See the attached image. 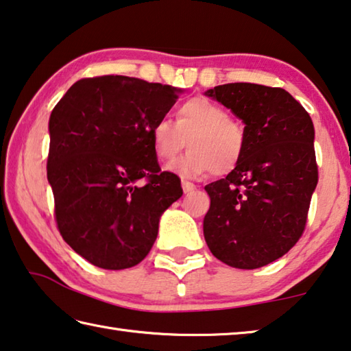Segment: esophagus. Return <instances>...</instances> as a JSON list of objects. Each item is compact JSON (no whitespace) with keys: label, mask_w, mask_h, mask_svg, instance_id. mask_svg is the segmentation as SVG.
<instances>
[{"label":"esophagus","mask_w":351,"mask_h":351,"mask_svg":"<svg viewBox=\"0 0 351 351\" xmlns=\"http://www.w3.org/2000/svg\"><path fill=\"white\" fill-rule=\"evenodd\" d=\"M181 186H182V190H184V193H190V192H193L195 189H197V186H195L193 182H190V181H186V180H182L181 181Z\"/></svg>","instance_id":"obj_1"}]
</instances>
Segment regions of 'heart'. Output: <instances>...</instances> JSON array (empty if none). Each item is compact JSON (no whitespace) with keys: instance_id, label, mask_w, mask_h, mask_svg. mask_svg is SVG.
<instances>
[{"instance_id":"1","label":"heart","mask_w":351,"mask_h":351,"mask_svg":"<svg viewBox=\"0 0 351 351\" xmlns=\"http://www.w3.org/2000/svg\"><path fill=\"white\" fill-rule=\"evenodd\" d=\"M154 153L164 161L176 158L184 145L189 153L171 169L182 176L228 175L240 164L246 148L241 123L223 106L206 97H193L176 108V121L158 119L150 130Z\"/></svg>"}]
</instances>
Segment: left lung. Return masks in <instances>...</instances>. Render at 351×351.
Masks as SVG:
<instances>
[{"label":"left lung","mask_w":351,"mask_h":351,"mask_svg":"<svg viewBox=\"0 0 351 351\" xmlns=\"http://www.w3.org/2000/svg\"><path fill=\"white\" fill-rule=\"evenodd\" d=\"M204 94L241 119L246 133L240 164L204 187V239L223 263L257 269L287 254L305 229L317 186L313 121L282 88L228 83Z\"/></svg>","instance_id":"1"}]
</instances>
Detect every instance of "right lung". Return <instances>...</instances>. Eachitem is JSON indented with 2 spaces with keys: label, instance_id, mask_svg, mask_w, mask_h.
Returning <instances> with one entry per match:
<instances>
[{
  "label": "right lung",
  "instance_id": "obj_1",
  "mask_svg": "<svg viewBox=\"0 0 351 351\" xmlns=\"http://www.w3.org/2000/svg\"><path fill=\"white\" fill-rule=\"evenodd\" d=\"M182 93L127 75L82 79L49 117L47 181L63 240L102 269L141 263L181 181L161 171L150 130ZM146 178V182L140 180Z\"/></svg>",
  "mask_w": 351,
  "mask_h": 351
}]
</instances>
